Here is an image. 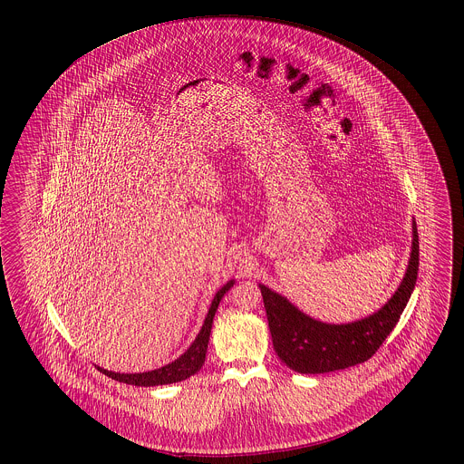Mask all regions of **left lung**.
I'll list each match as a JSON object with an SVG mask.
<instances>
[{
  "mask_svg": "<svg viewBox=\"0 0 464 464\" xmlns=\"http://www.w3.org/2000/svg\"><path fill=\"white\" fill-rule=\"evenodd\" d=\"M411 253L405 277L392 299L374 314L352 324H322L309 318L284 295L260 284L274 351L284 364L301 374H324L371 359L393 332L419 274V233L413 219Z\"/></svg>",
  "mask_w": 464,
  "mask_h": 464,
  "instance_id": "8db88e82",
  "label": "left lung"
}]
</instances>
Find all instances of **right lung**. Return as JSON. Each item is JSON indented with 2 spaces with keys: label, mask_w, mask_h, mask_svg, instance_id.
<instances>
[{
  "label": "right lung",
  "mask_w": 464,
  "mask_h": 464,
  "mask_svg": "<svg viewBox=\"0 0 464 464\" xmlns=\"http://www.w3.org/2000/svg\"><path fill=\"white\" fill-rule=\"evenodd\" d=\"M235 281L226 282L225 285L216 293L212 299L211 308L204 320V324L198 332L194 343L182 353L177 361H173L171 364L163 365L161 369L155 371H148V372H138V374H121V372H112L107 369H102L97 365L102 374L119 381V382H126L132 386H161V384H171V382H179V381L187 380L190 376H194L197 371L202 367L206 361V352H208V343H209V335H211L212 320L216 314V309L219 306V301L223 299V295L233 287Z\"/></svg>",
  "instance_id": "obj_1"
}]
</instances>
